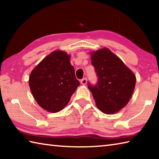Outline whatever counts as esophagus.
<instances>
[{
	"instance_id": "esophagus-1",
	"label": "esophagus",
	"mask_w": 159,
	"mask_h": 159,
	"mask_svg": "<svg viewBox=\"0 0 159 159\" xmlns=\"http://www.w3.org/2000/svg\"><path fill=\"white\" fill-rule=\"evenodd\" d=\"M87 79L86 77L83 78V79L81 80V84H87Z\"/></svg>"
}]
</instances>
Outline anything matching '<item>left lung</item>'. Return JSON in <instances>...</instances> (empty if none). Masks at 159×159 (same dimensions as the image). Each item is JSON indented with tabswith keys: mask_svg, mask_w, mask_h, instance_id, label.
I'll return each mask as SVG.
<instances>
[{
	"mask_svg": "<svg viewBox=\"0 0 159 159\" xmlns=\"http://www.w3.org/2000/svg\"><path fill=\"white\" fill-rule=\"evenodd\" d=\"M91 64L98 82L88 83L96 106L105 114H114L124 107L134 91L136 78L133 72L109 49L92 52Z\"/></svg>",
	"mask_w": 159,
	"mask_h": 159,
	"instance_id": "8db88e82",
	"label": "left lung"
}]
</instances>
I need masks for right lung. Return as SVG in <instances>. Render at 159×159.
Listing matches in <instances>:
<instances>
[{
	"label": "right lung",
	"mask_w": 159,
	"mask_h": 159,
	"mask_svg": "<svg viewBox=\"0 0 159 159\" xmlns=\"http://www.w3.org/2000/svg\"><path fill=\"white\" fill-rule=\"evenodd\" d=\"M66 52L54 51L33 70L29 87L38 105L50 112H57L68 104L80 85Z\"/></svg>",
	"instance_id": "right-lung-1"
}]
</instances>
